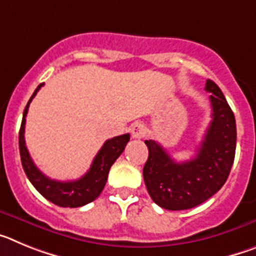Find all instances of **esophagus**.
<instances>
[{
    "label": "esophagus",
    "mask_w": 256,
    "mask_h": 256,
    "mask_svg": "<svg viewBox=\"0 0 256 256\" xmlns=\"http://www.w3.org/2000/svg\"><path fill=\"white\" fill-rule=\"evenodd\" d=\"M130 134H132L133 138H142L146 134V126L142 123H140V122L132 124V126H130Z\"/></svg>",
    "instance_id": "1"
}]
</instances>
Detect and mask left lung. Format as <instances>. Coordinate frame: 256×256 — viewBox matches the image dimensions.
I'll return each instance as SVG.
<instances>
[{
    "label": "left lung",
    "instance_id": "obj_1",
    "mask_svg": "<svg viewBox=\"0 0 256 256\" xmlns=\"http://www.w3.org/2000/svg\"><path fill=\"white\" fill-rule=\"evenodd\" d=\"M212 122L194 159L177 162L154 140H146L148 159L144 180L155 204L168 210H186L202 204L223 187L236 151V120L224 94L208 79Z\"/></svg>",
    "mask_w": 256,
    "mask_h": 256
}]
</instances>
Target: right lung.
<instances>
[{
  "label": "right lung",
  "instance_id": "obj_1",
  "mask_svg": "<svg viewBox=\"0 0 256 256\" xmlns=\"http://www.w3.org/2000/svg\"><path fill=\"white\" fill-rule=\"evenodd\" d=\"M44 83H40L36 88L34 94H32L30 100L28 101L26 108H24V112H22V126H20L19 132V150L22 168H24V172L32 184L48 201L62 208L83 206V205L96 200L102 192L106 180H108V170L126 148V144L130 141V134L126 133V134L116 136L114 138L108 140L100 148V151L97 152L90 170L79 180H68V182L51 180L36 166L29 155L28 148L26 146V140H24L26 116L28 114L29 104L34 98Z\"/></svg>",
  "mask_w": 256,
  "mask_h": 256
}]
</instances>
